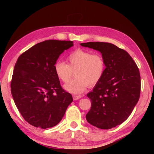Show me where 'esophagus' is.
I'll list each match as a JSON object with an SVG mask.
<instances>
[{"label": "esophagus", "mask_w": 154, "mask_h": 154, "mask_svg": "<svg viewBox=\"0 0 154 154\" xmlns=\"http://www.w3.org/2000/svg\"><path fill=\"white\" fill-rule=\"evenodd\" d=\"M73 98L74 100H77L78 99H81V98H82V96H81V95H73Z\"/></svg>", "instance_id": "esophagus-1"}]
</instances>
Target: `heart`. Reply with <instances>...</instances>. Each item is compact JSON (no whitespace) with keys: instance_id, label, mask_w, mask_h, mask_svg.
Segmentation results:
<instances>
[{"instance_id":"1","label":"heart","mask_w":154,"mask_h":154,"mask_svg":"<svg viewBox=\"0 0 154 154\" xmlns=\"http://www.w3.org/2000/svg\"><path fill=\"white\" fill-rule=\"evenodd\" d=\"M68 64L57 61L54 65L57 77L63 83H67L75 71V79L64 88L68 92L81 94L88 86H94L102 79L106 71V61L102 55L93 54L89 50L79 48L67 56Z\"/></svg>"}]
</instances>
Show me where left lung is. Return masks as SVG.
Returning <instances> with one entry per match:
<instances>
[{
	"mask_svg": "<svg viewBox=\"0 0 154 154\" xmlns=\"http://www.w3.org/2000/svg\"><path fill=\"white\" fill-rule=\"evenodd\" d=\"M82 46L99 51L106 61V71L93 91L86 114L87 122L100 129L120 125L132 113L140 96V74L137 65L125 50L108 42H89Z\"/></svg>",
	"mask_w": 154,
	"mask_h": 154,
	"instance_id": "8db88e82",
	"label": "left lung"
}]
</instances>
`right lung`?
I'll use <instances>...</instances> for the list:
<instances>
[{"label":"right lung","mask_w":154,"mask_h":154,"mask_svg":"<svg viewBox=\"0 0 154 154\" xmlns=\"http://www.w3.org/2000/svg\"><path fill=\"white\" fill-rule=\"evenodd\" d=\"M73 41L49 40L34 45L22 53L15 64L11 93L24 119L42 129L61 120L73 97L61 86L54 65Z\"/></svg>","instance_id":"add662e5"}]
</instances>
